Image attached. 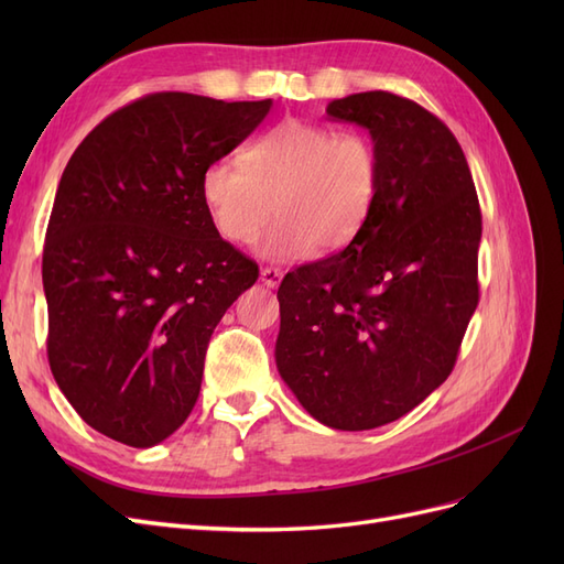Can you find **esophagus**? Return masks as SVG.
Instances as JSON below:
<instances>
[{"instance_id": "34e87169", "label": "esophagus", "mask_w": 564, "mask_h": 564, "mask_svg": "<svg viewBox=\"0 0 564 564\" xmlns=\"http://www.w3.org/2000/svg\"><path fill=\"white\" fill-rule=\"evenodd\" d=\"M261 282L268 289H275L282 282V270L280 268H261Z\"/></svg>"}]
</instances>
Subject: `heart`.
<instances>
[{"instance_id": "obj_1", "label": "heart", "mask_w": 564, "mask_h": 564, "mask_svg": "<svg viewBox=\"0 0 564 564\" xmlns=\"http://www.w3.org/2000/svg\"><path fill=\"white\" fill-rule=\"evenodd\" d=\"M242 160L245 166L212 162L199 193L216 232L232 245H249L275 207V226L259 245L265 259L346 249L379 197L381 155L365 131L289 117L256 139Z\"/></svg>"}]
</instances>
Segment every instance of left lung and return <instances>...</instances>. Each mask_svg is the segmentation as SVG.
Instances as JSON below:
<instances>
[{
	"instance_id": "1",
	"label": "left lung",
	"mask_w": 564,
	"mask_h": 564,
	"mask_svg": "<svg viewBox=\"0 0 564 564\" xmlns=\"http://www.w3.org/2000/svg\"><path fill=\"white\" fill-rule=\"evenodd\" d=\"M327 115L371 133L381 187L344 251L284 275L275 360L313 419L369 431L452 373L480 301L482 214L454 133L414 100L365 91Z\"/></svg>"
}]
</instances>
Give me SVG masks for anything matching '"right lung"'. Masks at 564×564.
<instances>
[{
	"label": "right lung",
	"mask_w": 564,
	"mask_h": 564,
	"mask_svg": "<svg viewBox=\"0 0 564 564\" xmlns=\"http://www.w3.org/2000/svg\"><path fill=\"white\" fill-rule=\"evenodd\" d=\"M270 106L143 96L61 176L42 256L48 367L75 412L122 445H158L191 416L216 324L259 278L216 232L199 183Z\"/></svg>",
	"instance_id": "add662e5"
}]
</instances>
